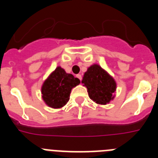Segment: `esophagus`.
<instances>
[{"instance_id":"obj_1","label":"esophagus","mask_w":158,"mask_h":158,"mask_svg":"<svg viewBox=\"0 0 158 158\" xmlns=\"http://www.w3.org/2000/svg\"><path fill=\"white\" fill-rule=\"evenodd\" d=\"M77 77L78 79H79V80H80V81H81L82 77H81V74H77Z\"/></svg>"}]
</instances>
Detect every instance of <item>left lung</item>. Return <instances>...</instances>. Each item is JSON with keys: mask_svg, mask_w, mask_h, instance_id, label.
<instances>
[{"mask_svg": "<svg viewBox=\"0 0 158 158\" xmlns=\"http://www.w3.org/2000/svg\"><path fill=\"white\" fill-rule=\"evenodd\" d=\"M81 83L87 88L89 98L98 104H107L115 97L116 82L97 64L89 67Z\"/></svg>", "mask_w": 158, "mask_h": 158, "instance_id": "8db88e82", "label": "left lung"}]
</instances>
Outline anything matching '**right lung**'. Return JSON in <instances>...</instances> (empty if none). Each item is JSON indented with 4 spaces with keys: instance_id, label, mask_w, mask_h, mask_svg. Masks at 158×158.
Returning a JSON list of instances; mask_svg holds the SVG:
<instances>
[{
    "instance_id": "right-lung-1",
    "label": "right lung",
    "mask_w": 158,
    "mask_h": 158,
    "mask_svg": "<svg viewBox=\"0 0 158 158\" xmlns=\"http://www.w3.org/2000/svg\"><path fill=\"white\" fill-rule=\"evenodd\" d=\"M80 82L78 78L66 73L62 67L58 66L43 82L42 98L50 107L61 108L69 101L73 88L78 85Z\"/></svg>"
}]
</instances>
